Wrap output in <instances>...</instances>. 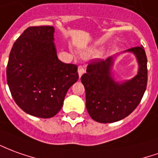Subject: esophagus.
<instances>
[{"instance_id":"34e87169","label":"esophagus","mask_w":158,"mask_h":158,"mask_svg":"<svg viewBox=\"0 0 158 158\" xmlns=\"http://www.w3.org/2000/svg\"><path fill=\"white\" fill-rule=\"evenodd\" d=\"M85 72V68H84V67H82V66H79V68H78V73H79V78H80V77L83 75V73H84Z\"/></svg>"}]
</instances>
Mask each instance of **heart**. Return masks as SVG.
Listing matches in <instances>:
<instances>
[{"mask_svg": "<svg viewBox=\"0 0 158 158\" xmlns=\"http://www.w3.org/2000/svg\"><path fill=\"white\" fill-rule=\"evenodd\" d=\"M95 54H98V50L97 49H90L86 52L85 53V56H90V55H95Z\"/></svg>", "mask_w": 158, "mask_h": 158, "instance_id": "b5f03b06", "label": "heart"}]
</instances>
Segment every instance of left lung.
I'll return each instance as SVG.
<instances>
[{"label": "left lung", "mask_w": 158, "mask_h": 158, "mask_svg": "<svg viewBox=\"0 0 158 158\" xmlns=\"http://www.w3.org/2000/svg\"><path fill=\"white\" fill-rule=\"evenodd\" d=\"M133 53L139 65L133 78L118 82L112 74L114 56L105 60H92L81 77L85 90V104L90 116L100 123L121 121L137 108L147 85V57L144 47H134Z\"/></svg>", "instance_id": "obj_1"}]
</instances>
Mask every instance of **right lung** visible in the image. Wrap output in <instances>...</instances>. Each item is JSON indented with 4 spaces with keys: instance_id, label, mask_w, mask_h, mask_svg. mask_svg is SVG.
Segmentation results:
<instances>
[{
    "instance_id": "1",
    "label": "right lung",
    "mask_w": 158,
    "mask_h": 158,
    "mask_svg": "<svg viewBox=\"0 0 158 158\" xmlns=\"http://www.w3.org/2000/svg\"><path fill=\"white\" fill-rule=\"evenodd\" d=\"M53 26H31L13 45L6 67L12 97L25 113L51 118L62 108L68 89L79 79L78 68L61 62Z\"/></svg>"
}]
</instances>
